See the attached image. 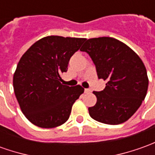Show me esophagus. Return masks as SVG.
Here are the masks:
<instances>
[{"label": "esophagus", "instance_id": "obj_1", "mask_svg": "<svg viewBox=\"0 0 155 155\" xmlns=\"http://www.w3.org/2000/svg\"><path fill=\"white\" fill-rule=\"evenodd\" d=\"M85 92H86V93H91V89H89V88H87V89H85Z\"/></svg>", "mask_w": 155, "mask_h": 155}]
</instances>
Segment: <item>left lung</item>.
<instances>
[{"instance_id":"1","label":"left lung","mask_w":155,"mask_h":155,"mask_svg":"<svg viewBox=\"0 0 155 155\" xmlns=\"http://www.w3.org/2000/svg\"><path fill=\"white\" fill-rule=\"evenodd\" d=\"M91 57L98 79L106 81L103 91H93L97 104L88 108L95 120L119 125L130 119L146 97L147 70L135 51L111 37L89 39L81 48Z\"/></svg>"}]
</instances>
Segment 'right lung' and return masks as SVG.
Here are the masks:
<instances>
[{
	"label": "right lung",
	"instance_id": "right-lung-1",
	"mask_svg": "<svg viewBox=\"0 0 155 155\" xmlns=\"http://www.w3.org/2000/svg\"><path fill=\"white\" fill-rule=\"evenodd\" d=\"M84 38L47 36L33 44L20 58L13 75V89L22 112L41 128H53L68 120L74 103L84 92L80 85H63L70 58Z\"/></svg>",
	"mask_w": 155,
	"mask_h": 155
}]
</instances>
